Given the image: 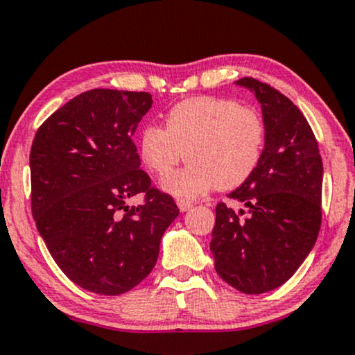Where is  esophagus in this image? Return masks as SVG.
<instances>
[{
  "label": "esophagus",
  "instance_id": "1",
  "mask_svg": "<svg viewBox=\"0 0 355 355\" xmlns=\"http://www.w3.org/2000/svg\"><path fill=\"white\" fill-rule=\"evenodd\" d=\"M177 205H178V208H180L182 213H183V211H188L193 206L191 201H187V200H178Z\"/></svg>",
  "mask_w": 355,
  "mask_h": 355
}]
</instances>
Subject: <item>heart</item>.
<instances>
[{
  "label": "heart",
  "mask_w": 355,
  "mask_h": 355,
  "mask_svg": "<svg viewBox=\"0 0 355 355\" xmlns=\"http://www.w3.org/2000/svg\"><path fill=\"white\" fill-rule=\"evenodd\" d=\"M165 125L146 124L139 132V152L159 175L168 173L185 157L191 160L162 180L164 190L180 200L200 198L214 187H241L262 159V116L234 100L196 96L180 101L168 111Z\"/></svg>",
  "instance_id": "b5f03b06"
}]
</instances>
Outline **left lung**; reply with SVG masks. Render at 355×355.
<instances>
[{"label": "left lung", "instance_id": "obj_1", "mask_svg": "<svg viewBox=\"0 0 355 355\" xmlns=\"http://www.w3.org/2000/svg\"><path fill=\"white\" fill-rule=\"evenodd\" d=\"M262 107L266 146L248 182L230 198L248 208L216 206L209 249L226 284L248 295L284 285L311 252L321 227L322 160L306 118L270 85L245 77Z\"/></svg>", "mask_w": 355, "mask_h": 355}]
</instances>
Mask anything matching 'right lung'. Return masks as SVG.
Masks as SVG:
<instances>
[{
	"label": "right lung",
	"mask_w": 355,
	"mask_h": 355,
	"mask_svg": "<svg viewBox=\"0 0 355 355\" xmlns=\"http://www.w3.org/2000/svg\"><path fill=\"white\" fill-rule=\"evenodd\" d=\"M150 106L146 92L89 89L49 116L31 147L39 234L60 270L93 293L121 295L141 284L180 213L139 168L132 136ZM136 194L145 203L128 207Z\"/></svg>",
	"instance_id": "right-lung-1"
}]
</instances>
